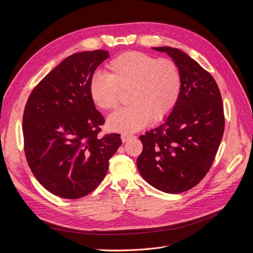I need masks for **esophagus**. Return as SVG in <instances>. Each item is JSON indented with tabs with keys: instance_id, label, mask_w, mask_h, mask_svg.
Returning <instances> with one entry per match:
<instances>
[{
	"instance_id": "34e87169",
	"label": "esophagus",
	"mask_w": 253,
	"mask_h": 253,
	"mask_svg": "<svg viewBox=\"0 0 253 253\" xmlns=\"http://www.w3.org/2000/svg\"><path fill=\"white\" fill-rule=\"evenodd\" d=\"M132 138H133V136L129 135V134H122L121 135V140L124 141V142H126V141H128L129 139H132Z\"/></svg>"
}]
</instances>
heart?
Wrapping results in <instances>:
<instances>
[{
  "instance_id": "obj_1",
  "label": "heart",
  "mask_w": 253,
  "mask_h": 253,
  "mask_svg": "<svg viewBox=\"0 0 253 253\" xmlns=\"http://www.w3.org/2000/svg\"><path fill=\"white\" fill-rule=\"evenodd\" d=\"M182 86L179 68L169 59L158 60L139 51L126 52L108 64V76L95 75L89 83V96L97 108L113 110L126 91L131 104L112 114L111 131L134 133L152 120L164 121L175 109Z\"/></svg>"
}]
</instances>
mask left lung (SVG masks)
<instances>
[{"mask_svg":"<svg viewBox=\"0 0 253 253\" xmlns=\"http://www.w3.org/2000/svg\"><path fill=\"white\" fill-rule=\"evenodd\" d=\"M167 52L181 73L178 102L164 124L145 132L137 158L139 173L151 186L166 193L195 187L208 173L223 138V101L212 76L186 52L169 46Z\"/></svg>","mask_w":253,"mask_h":253,"instance_id":"1","label":"left lung"}]
</instances>
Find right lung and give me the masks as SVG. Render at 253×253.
Instances as JSON below:
<instances>
[{
	"label": "right lung",
	"instance_id": "1",
	"mask_svg": "<svg viewBox=\"0 0 253 253\" xmlns=\"http://www.w3.org/2000/svg\"><path fill=\"white\" fill-rule=\"evenodd\" d=\"M109 51L67 57L29 95L23 114L24 151L35 177L50 193L76 200L89 194L121 144L119 134L99 136L104 118L89 96L96 68Z\"/></svg>",
	"mask_w": 253,
	"mask_h": 253
}]
</instances>
